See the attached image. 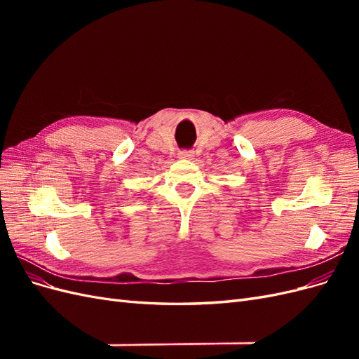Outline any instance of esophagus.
Here are the masks:
<instances>
[{
	"instance_id": "1",
	"label": "esophagus",
	"mask_w": 359,
	"mask_h": 359,
	"mask_svg": "<svg viewBox=\"0 0 359 359\" xmlns=\"http://www.w3.org/2000/svg\"><path fill=\"white\" fill-rule=\"evenodd\" d=\"M180 158H191L193 157V151H187V149H184V151H180Z\"/></svg>"
}]
</instances>
